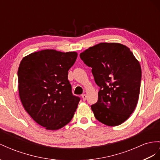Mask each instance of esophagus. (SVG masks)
I'll list each match as a JSON object with an SVG mask.
<instances>
[{
	"label": "esophagus",
	"mask_w": 160,
	"mask_h": 160,
	"mask_svg": "<svg viewBox=\"0 0 160 160\" xmlns=\"http://www.w3.org/2000/svg\"><path fill=\"white\" fill-rule=\"evenodd\" d=\"M82 98L83 101H86V99H87V95H86L85 94H84V95H82Z\"/></svg>",
	"instance_id": "obj_1"
}]
</instances>
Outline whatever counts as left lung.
<instances>
[{"instance_id": "obj_1", "label": "left lung", "mask_w": 160, "mask_h": 160, "mask_svg": "<svg viewBox=\"0 0 160 160\" xmlns=\"http://www.w3.org/2000/svg\"><path fill=\"white\" fill-rule=\"evenodd\" d=\"M92 68L96 84L101 88L98 101L91 105L96 119L109 126L128 120L138 103L141 68L130 48L118 42H101L80 54Z\"/></svg>"}]
</instances>
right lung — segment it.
Segmentation results:
<instances>
[{"label": "right lung", "mask_w": 160, "mask_h": 160, "mask_svg": "<svg viewBox=\"0 0 160 160\" xmlns=\"http://www.w3.org/2000/svg\"><path fill=\"white\" fill-rule=\"evenodd\" d=\"M76 52L46 49L24 57L18 69L20 100L27 113L48 130L67 125L74 115L80 98L72 93L68 70Z\"/></svg>", "instance_id": "obj_1"}]
</instances>
